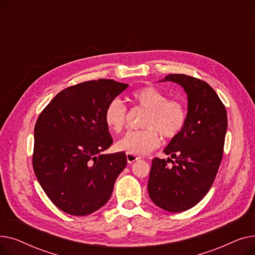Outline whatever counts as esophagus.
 I'll return each mask as SVG.
<instances>
[{
	"mask_svg": "<svg viewBox=\"0 0 255 255\" xmlns=\"http://www.w3.org/2000/svg\"><path fill=\"white\" fill-rule=\"evenodd\" d=\"M126 157H127V162L128 163H133L134 161H137L138 159H140L138 156L132 155V154H126Z\"/></svg>",
	"mask_w": 255,
	"mask_h": 255,
	"instance_id": "34e87169",
	"label": "esophagus"
}]
</instances>
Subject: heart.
Instances as JSON below:
<instances>
[{
	"mask_svg": "<svg viewBox=\"0 0 255 255\" xmlns=\"http://www.w3.org/2000/svg\"><path fill=\"white\" fill-rule=\"evenodd\" d=\"M131 99L137 107L146 110L141 130H132L121 138L117 148L132 155H146L158 148L162 135L165 139L177 137L187 122L185 105L176 99H168L162 91L143 87L131 93ZM128 110L124 102L115 98L105 107L104 122L115 133L122 132L127 123Z\"/></svg>",
	"mask_w": 255,
	"mask_h": 255,
	"instance_id": "b5f03b06",
	"label": "heart"
}]
</instances>
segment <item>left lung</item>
<instances>
[{"label":"left lung","mask_w":255,"mask_h":255,"mask_svg":"<svg viewBox=\"0 0 255 255\" xmlns=\"http://www.w3.org/2000/svg\"><path fill=\"white\" fill-rule=\"evenodd\" d=\"M168 80L181 85L188 95L187 122L163 151L174 160L153 159L148 191L156 206L178 213L197 205L215 180L223 157L227 115L216 92L204 80L186 74H169L163 82Z\"/></svg>","instance_id":"obj_1"}]
</instances>
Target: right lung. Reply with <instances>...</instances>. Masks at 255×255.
Wrapping results in <instances>:
<instances>
[{
	"label": "right lung",
	"mask_w": 255,
	"mask_h": 255,
	"mask_svg": "<svg viewBox=\"0 0 255 255\" xmlns=\"http://www.w3.org/2000/svg\"><path fill=\"white\" fill-rule=\"evenodd\" d=\"M128 87L113 79L84 82L61 91L39 115L33 168L51 203L73 216L103 207L126 164L124 152L101 154L113 144L105 107Z\"/></svg>",
	"instance_id": "right-lung-1"
}]
</instances>
